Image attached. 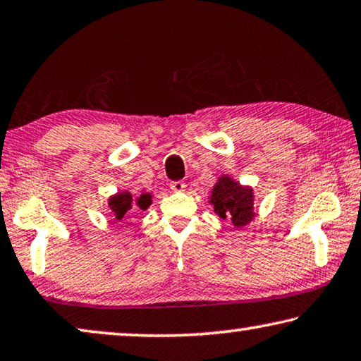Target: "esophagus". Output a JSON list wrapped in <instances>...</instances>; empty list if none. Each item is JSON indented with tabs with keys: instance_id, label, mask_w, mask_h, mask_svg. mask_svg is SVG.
<instances>
[{
	"instance_id": "1",
	"label": "esophagus",
	"mask_w": 361,
	"mask_h": 361,
	"mask_svg": "<svg viewBox=\"0 0 361 361\" xmlns=\"http://www.w3.org/2000/svg\"><path fill=\"white\" fill-rule=\"evenodd\" d=\"M171 190L173 192H184L185 190V184L182 180H176V182H171Z\"/></svg>"
}]
</instances>
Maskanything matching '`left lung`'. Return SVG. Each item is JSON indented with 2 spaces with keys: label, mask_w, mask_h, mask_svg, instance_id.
Instances as JSON below:
<instances>
[{
  "label": "left lung",
  "mask_w": 361,
  "mask_h": 361,
  "mask_svg": "<svg viewBox=\"0 0 361 361\" xmlns=\"http://www.w3.org/2000/svg\"><path fill=\"white\" fill-rule=\"evenodd\" d=\"M209 204L221 219H227L235 229L245 227L255 219V195L253 188L242 185L231 176H221L209 195Z\"/></svg>",
  "instance_id": "1"
}]
</instances>
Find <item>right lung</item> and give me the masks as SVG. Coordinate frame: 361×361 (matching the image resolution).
I'll return each instance as SVG.
<instances>
[{
	"instance_id": "add662e5",
	"label": "right lung",
	"mask_w": 361,
	"mask_h": 361,
	"mask_svg": "<svg viewBox=\"0 0 361 361\" xmlns=\"http://www.w3.org/2000/svg\"><path fill=\"white\" fill-rule=\"evenodd\" d=\"M152 193L142 192L135 195L129 190H121L108 198V207L111 209V216L114 221H121L127 216L134 214L135 212H145L152 204Z\"/></svg>"
}]
</instances>
